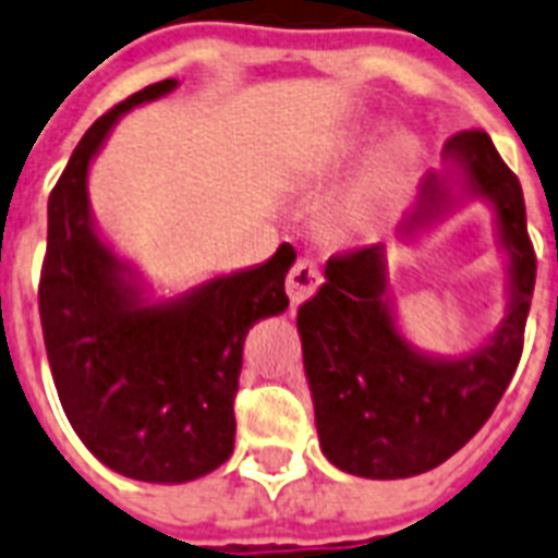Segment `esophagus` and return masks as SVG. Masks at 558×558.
<instances>
[{
    "instance_id": "obj_1",
    "label": "esophagus",
    "mask_w": 558,
    "mask_h": 558,
    "mask_svg": "<svg viewBox=\"0 0 558 558\" xmlns=\"http://www.w3.org/2000/svg\"><path fill=\"white\" fill-rule=\"evenodd\" d=\"M317 284H320V270H317L312 262L300 258V262L291 267L288 279H284V291L291 296V305H300L303 300H308V296L317 291Z\"/></svg>"
}]
</instances>
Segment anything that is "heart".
Returning a JSON list of instances; mask_svg holds the SVG:
<instances>
[{
  "label": "heart",
  "instance_id": "heart-1",
  "mask_svg": "<svg viewBox=\"0 0 558 558\" xmlns=\"http://www.w3.org/2000/svg\"><path fill=\"white\" fill-rule=\"evenodd\" d=\"M383 137L385 129H379V125L355 129L353 135H347L335 144L332 158H338V161L364 158L383 144ZM414 165H417V149H414L412 141H397L393 146H388V153L379 155L374 165L355 179V184L343 194L341 203L335 205V232L341 238H364V234L374 232V226L383 220L385 211L391 208L393 199L400 196V191L409 182Z\"/></svg>",
  "mask_w": 558,
  "mask_h": 558
}]
</instances>
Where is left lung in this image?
I'll list each match as a JSON object with an SVG mask.
<instances>
[{
  "instance_id": "1",
  "label": "left lung",
  "mask_w": 558,
  "mask_h": 558,
  "mask_svg": "<svg viewBox=\"0 0 558 558\" xmlns=\"http://www.w3.org/2000/svg\"><path fill=\"white\" fill-rule=\"evenodd\" d=\"M471 199L488 203L506 270V312L462 355L429 353L403 332L385 244L329 258L324 284L296 312L303 367L320 450L343 473L405 480L447 462L492 417L521 362L535 284L518 175L485 132H459L441 170L421 179L393 238L412 246L438 232Z\"/></svg>"
}]
</instances>
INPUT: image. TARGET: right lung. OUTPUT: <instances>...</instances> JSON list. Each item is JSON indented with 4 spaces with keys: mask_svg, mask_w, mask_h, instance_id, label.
<instances>
[{
    "mask_svg": "<svg viewBox=\"0 0 558 558\" xmlns=\"http://www.w3.org/2000/svg\"><path fill=\"white\" fill-rule=\"evenodd\" d=\"M165 78L102 114L49 194L40 326L58 397L90 453L129 480L182 485L232 456L234 393L250 326L288 308L282 244L267 262L158 296L99 232L87 175L132 108L161 99Z\"/></svg>",
    "mask_w": 558,
    "mask_h": 558,
    "instance_id": "1",
    "label": "right lung"
}]
</instances>
